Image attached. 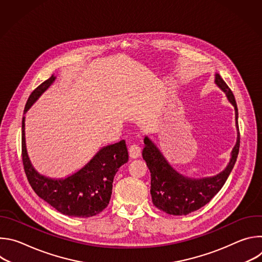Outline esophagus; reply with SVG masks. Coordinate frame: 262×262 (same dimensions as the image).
Returning <instances> with one entry per match:
<instances>
[{
    "label": "esophagus",
    "instance_id": "esophagus-1",
    "mask_svg": "<svg viewBox=\"0 0 262 262\" xmlns=\"http://www.w3.org/2000/svg\"><path fill=\"white\" fill-rule=\"evenodd\" d=\"M128 154L132 159H137L141 155V148L137 144H132L128 147Z\"/></svg>",
    "mask_w": 262,
    "mask_h": 262
}]
</instances>
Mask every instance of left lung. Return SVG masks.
I'll return each instance as SVG.
<instances>
[{"mask_svg": "<svg viewBox=\"0 0 262 262\" xmlns=\"http://www.w3.org/2000/svg\"><path fill=\"white\" fill-rule=\"evenodd\" d=\"M215 84L226 93L229 101L235 108L237 140L233 148L231 159L226 169L213 177L192 179L177 173L166 161L157 146L147 137L144 139L143 160L150 171V194L152 202L159 209L173 215H186L207 204L225 184L236 162L241 135L238 128V112L236 101L231 89L219 73L215 74Z\"/></svg>", "mask_w": 262, "mask_h": 262, "instance_id": "left-lung-1", "label": "left lung"}]
</instances>
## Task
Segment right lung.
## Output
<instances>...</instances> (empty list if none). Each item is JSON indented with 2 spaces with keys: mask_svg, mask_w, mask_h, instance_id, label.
<instances>
[{
  "mask_svg": "<svg viewBox=\"0 0 262 262\" xmlns=\"http://www.w3.org/2000/svg\"><path fill=\"white\" fill-rule=\"evenodd\" d=\"M55 77L45 81L29 96L25 113L53 84ZM21 158L28 181L34 192L59 212L77 217H90L108 204L113 180L118 169L128 161L124 140L107 145L80 171L65 179H51L37 173L28 158L25 142V117L21 122Z\"/></svg>",
  "mask_w": 262,
  "mask_h": 262,
  "instance_id": "add662e5",
  "label": "right lung"
}]
</instances>
